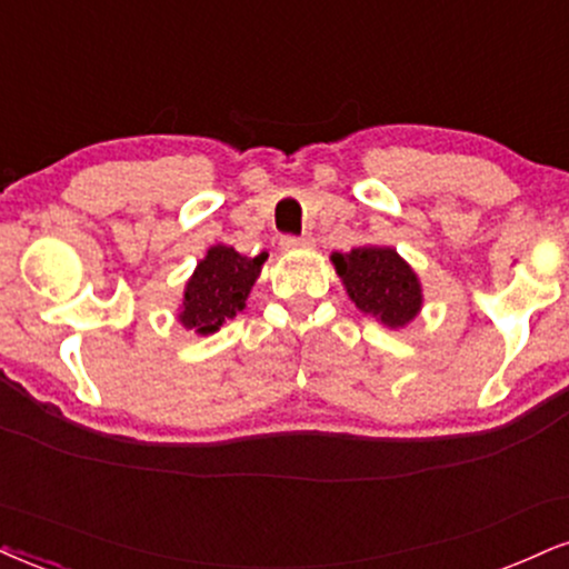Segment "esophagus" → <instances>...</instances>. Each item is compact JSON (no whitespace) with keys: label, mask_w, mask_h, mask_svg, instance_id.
Masks as SVG:
<instances>
[{"label":"esophagus","mask_w":569,"mask_h":569,"mask_svg":"<svg viewBox=\"0 0 569 569\" xmlns=\"http://www.w3.org/2000/svg\"><path fill=\"white\" fill-rule=\"evenodd\" d=\"M315 246V241L310 236H302V238H297V236H286L283 241H280V249L283 251H299V249H312Z\"/></svg>","instance_id":"esophagus-1"}]
</instances>
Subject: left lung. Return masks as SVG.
Masks as SVG:
<instances>
[{
  "instance_id": "obj_1",
  "label": "left lung",
  "mask_w": 569,
  "mask_h": 569,
  "mask_svg": "<svg viewBox=\"0 0 569 569\" xmlns=\"http://www.w3.org/2000/svg\"><path fill=\"white\" fill-rule=\"evenodd\" d=\"M331 264L360 312L371 315L387 328L413 323L423 307L421 280L392 246H358L352 251H333Z\"/></svg>"
}]
</instances>
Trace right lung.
I'll use <instances>...</instances> for the list:
<instances>
[{
  "label": "right lung",
  "mask_w": 569,
  "mask_h": 569,
  "mask_svg": "<svg viewBox=\"0 0 569 569\" xmlns=\"http://www.w3.org/2000/svg\"><path fill=\"white\" fill-rule=\"evenodd\" d=\"M267 254L243 257L232 246H209L207 257L198 259L193 276L182 291V305L177 312L184 331L209 337L219 331L224 320L236 318L257 283Z\"/></svg>",
  "instance_id": "right-lung-1"
}]
</instances>
